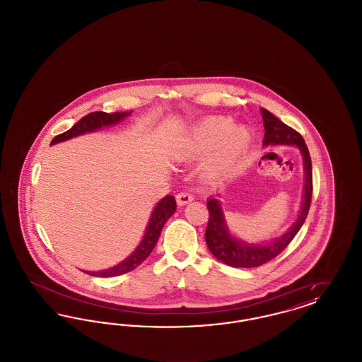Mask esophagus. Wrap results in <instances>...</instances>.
Wrapping results in <instances>:
<instances>
[{
  "label": "esophagus",
  "instance_id": "34e87169",
  "mask_svg": "<svg viewBox=\"0 0 362 362\" xmlns=\"http://www.w3.org/2000/svg\"><path fill=\"white\" fill-rule=\"evenodd\" d=\"M191 201H194V197L187 192V191H180L177 195H176V202L179 206H185L189 204Z\"/></svg>",
  "mask_w": 362,
  "mask_h": 362
}]
</instances>
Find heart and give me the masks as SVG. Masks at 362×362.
Listing matches in <instances>:
<instances>
[{
  "label": "heart",
  "instance_id": "obj_1",
  "mask_svg": "<svg viewBox=\"0 0 362 362\" xmlns=\"http://www.w3.org/2000/svg\"><path fill=\"white\" fill-rule=\"evenodd\" d=\"M250 144L251 133L245 126L232 124V119L226 117H210L189 130L175 156L189 160L211 150L202 164V173L207 179H220L238 167Z\"/></svg>",
  "mask_w": 362,
  "mask_h": 362
}]
</instances>
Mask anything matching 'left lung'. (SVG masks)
<instances>
[{"instance_id":"8db88e82","label":"left lung","mask_w":362,"mask_h":362,"mask_svg":"<svg viewBox=\"0 0 362 362\" xmlns=\"http://www.w3.org/2000/svg\"><path fill=\"white\" fill-rule=\"evenodd\" d=\"M260 112L264 127L263 145H296L303 155L305 173L303 204L296 223L281 238L266 244H248L247 241L239 240L230 235L225 223L224 211L220 205V201L217 198H209V223L205 232L207 247L216 258L232 267H258L276 258L294 239L310 211L312 198V163L305 141L300 133H297L284 122L279 121L266 108H260Z\"/></svg>"}]
</instances>
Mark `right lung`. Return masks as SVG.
I'll return each mask as SVG.
<instances>
[{
  "mask_svg": "<svg viewBox=\"0 0 362 362\" xmlns=\"http://www.w3.org/2000/svg\"><path fill=\"white\" fill-rule=\"evenodd\" d=\"M130 114L132 112H112V114H107L103 111L90 112V114H88L84 118H81L80 121L77 122L68 132L54 137L52 145L62 142V141H68L70 138L77 137V136H81V134H86V133L96 132L102 127L117 124V123L123 121L126 117H129ZM175 210H176V201H175L173 195L164 197L163 199L158 201V204L153 209L142 240L138 244L137 248L127 258L122 260L119 264H117L114 267H110L107 270H102V272L81 270V272H84L89 276H104L105 278V276H122V274H126V273L134 270L145 259L151 255V252L155 248L156 243L158 240V236L161 233L163 226L175 213Z\"/></svg>",
  "mask_w": 362,
  "mask_h": 362,
  "instance_id": "obj_1",
  "label": "right lung"
}]
</instances>
